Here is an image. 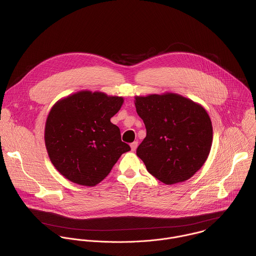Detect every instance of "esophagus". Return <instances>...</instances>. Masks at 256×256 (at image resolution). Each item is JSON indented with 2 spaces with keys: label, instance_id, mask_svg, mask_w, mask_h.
Instances as JSON below:
<instances>
[{
  "label": "esophagus",
  "instance_id": "1",
  "mask_svg": "<svg viewBox=\"0 0 256 256\" xmlns=\"http://www.w3.org/2000/svg\"><path fill=\"white\" fill-rule=\"evenodd\" d=\"M137 146H138V143H137V142H133V143L130 145V146H131V150L134 152V150L137 148Z\"/></svg>",
  "mask_w": 256,
  "mask_h": 256
}]
</instances>
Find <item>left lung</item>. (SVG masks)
I'll list each match as a JSON object with an SVG mask.
<instances>
[{
	"label": "left lung",
	"instance_id": "left-lung-1",
	"mask_svg": "<svg viewBox=\"0 0 256 256\" xmlns=\"http://www.w3.org/2000/svg\"><path fill=\"white\" fill-rule=\"evenodd\" d=\"M134 104L146 129L136 154L148 172L168 185L192 178L207 160L212 146L208 112L174 92L137 96Z\"/></svg>",
	"mask_w": 256,
	"mask_h": 256
}]
</instances>
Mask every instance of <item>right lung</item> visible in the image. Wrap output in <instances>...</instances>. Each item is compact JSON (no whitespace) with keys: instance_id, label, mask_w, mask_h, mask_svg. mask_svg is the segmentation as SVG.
<instances>
[{"instance_id":"1","label":"right lung","mask_w":256,"mask_h":256,"mask_svg":"<svg viewBox=\"0 0 256 256\" xmlns=\"http://www.w3.org/2000/svg\"><path fill=\"white\" fill-rule=\"evenodd\" d=\"M124 98L80 90L59 100L48 113L44 141L55 168L70 182L94 186L130 146L110 122Z\"/></svg>"}]
</instances>
